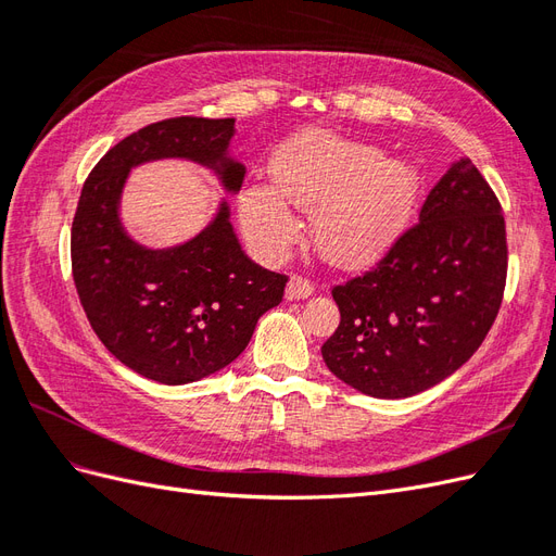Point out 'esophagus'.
I'll return each mask as SVG.
<instances>
[{
	"label": "esophagus",
	"mask_w": 556,
	"mask_h": 556,
	"mask_svg": "<svg viewBox=\"0 0 556 556\" xmlns=\"http://www.w3.org/2000/svg\"><path fill=\"white\" fill-rule=\"evenodd\" d=\"M315 292V285L311 278L306 276H299L294 274L290 280H288V290H285V294H288V299H306Z\"/></svg>",
	"instance_id": "34e87169"
}]
</instances>
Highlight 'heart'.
Returning a JSON list of instances; mask_svg holds the SVG:
<instances>
[{"instance_id": "heart-1", "label": "heart", "mask_w": 556, "mask_h": 556, "mask_svg": "<svg viewBox=\"0 0 556 556\" xmlns=\"http://www.w3.org/2000/svg\"><path fill=\"white\" fill-rule=\"evenodd\" d=\"M274 180L250 182L239 208L248 241L266 257H280L299 239L290 204L315 211V243L343 266L371 262L403 227L417 190L408 164L382 160L374 146L308 131L285 143Z\"/></svg>"}]
</instances>
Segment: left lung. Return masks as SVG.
I'll return each instance as SVG.
<instances>
[{
    "mask_svg": "<svg viewBox=\"0 0 556 556\" xmlns=\"http://www.w3.org/2000/svg\"><path fill=\"white\" fill-rule=\"evenodd\" d=\"M506 276L501 201L473 162L462 160L374 268L333 285L341 323L323 345L325 364L376 399L425 392L480 348Z\"/></svg>",
    "mask_w": 556,
    "mask_h": 556,
    "instance_id": "left-lung-1",
    "label": "left lung"
}]
</instances>
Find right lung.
Returning <instances> with one entry per match:
<instances>
[{"label":"right lung","instance_id":"add662e5","mask_svg":"<svg viewBox=\"0 0 556 556\" xmlns=\"http://www.w3.org/2000/svg\"><path fill=\"white\" fill-rule=\"evenodd\" d=\"M233 117H169L129 134L97 162L72 225V274L99 341L131 371L185 384L220 371L252 339L257 319L278 306L288 276L252 262L229 223L227 204L192 241L148 250L117 215L131 166L185 157L206 164L229 192L245 166L227 157Z\"/></svg>","mask_w":556,"mask_h":556}]
</instances>
